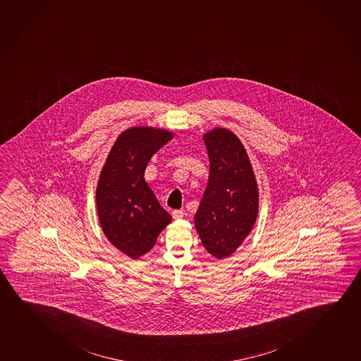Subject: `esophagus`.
I'll return each mask as SVG.
<instances>
[{
	"label": "esophagus",
	"mask_w": 361,
	"mask_h": 361,
	"mask_svg": "<svg viewBox=\"0 0 361 361\" xmlns=\"http://www.w3.org/2000/svg\"><path fill=\"white\" fill-rule=\"evenodd\" d=\"M183 214H185L183 209H173V217L175 220H178V219L183 217Z\"/></svg>",
	"instance_id": "obj_1"
}]
</instances>
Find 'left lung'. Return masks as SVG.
I'll use <instances>...</instances> for the list:
<instances>
[{
	"label": "left lung",
	"instance_id": "1",
	"mask_svg": "<svg viewBox=\"0 0 361 361\" xmlns=\"http://www.w3.org/2000/svg\"><path fill=\"white\" fill-rule=\"evenodd\" d=\"M209 183L195 214L202 245L216 258L231 256L251 232L258 214V190L240 139L227 129L204 136Z\"/></svg>",
	"mask_w": 361,
	"mask_h": 361
}]
</instances>
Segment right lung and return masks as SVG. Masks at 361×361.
Masks as SVG:
<instances>
[{"label":"right lung","mask_w":361,"mask_h":361,"mask_svg":"<svg viewBox=\"0 0 361 361\" xmlns=\"http://www.w3.org/2000/svg\"><path fill=\"white\" fill-rule=\"evenodd\" d=\"M171 137L169 131L145 126L124 131L100 173L97 188L100 225L108 240L131 258L150 251L171 221L144 178L147 162Z\"/></svg>","instance_id":"1"}]
</instances>
